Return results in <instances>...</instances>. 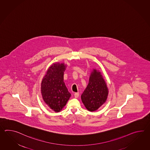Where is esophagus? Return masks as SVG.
<instances>
[{
  "label": "esophagus",
  "mask_w": 150,
  "mask_h": 150,
  "mask_svg": "<svg viewBox=\"0 0 150 150\" xmlns=\"http://www.w3.org/2000/svg\"><path fill=\"white\" fill-rule=\"evenodd\" d=\"M74 97H75L76 98H78V97H79V93H74Z\"/></svg>",
  "instance_id": "1"
}]
</instances>
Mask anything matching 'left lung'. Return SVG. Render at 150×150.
<instances>
[{
  "label": "left lung",
  "instance_id": "obj_1",
  "mask_svg": "<svg viewBox=\"0 0 150 150\" xmlns=\"http://www.w3.org/2000/svg\"><path fill=\"white\" fill-rule=\"evenodd\" d=\"M108 94V88L101 73L93 70L88 84L81 96L83 105L90 112L96 110L105 102Z\"/></svg>",
  "mask_w": 150,
  "mask_h": 150
}]
</instances>
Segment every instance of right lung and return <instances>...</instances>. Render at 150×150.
I'll list each match as a JSON object with an SVG mask.
<instances>
[{
  "label": "right lung",
  "mask_w": 150,
  "mask_h": 150,
  "mask_svg": "<svg viewBox=\"0 0 150 150\" xmlns=\"http://www.w3.org/2000/svg\"><path fill=\"white\" fill-rule=\"evenodd\" d=\"M64 63H55L48 69L41 83V93L45 102L54 112H59L70 98L64 83Z\"/></svg>",
  "instance_id": "obj_1"
}]
</instances>
